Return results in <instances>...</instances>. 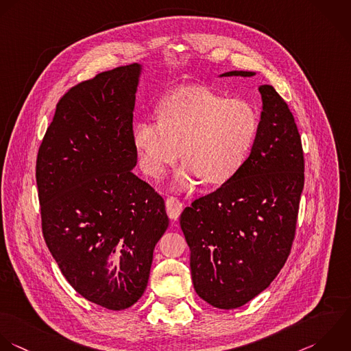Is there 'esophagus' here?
Masks as SVG:
<instances>
[{"label": "esophagus", "mask_w": 351, "mask_h": 351, "mask_svg": "<svg viewBox=\"0 0 351 351\" xmlns=\"http://www.w3.org/2000/svg\"><path fill=\"white\" fill-rule=\"evenodd\" d=\"M165 206H167V213L172 220H176L183 210V204L176 197H168L165 201Z\"/></svg>", "instance_id": "34e87169"}]
</instances>
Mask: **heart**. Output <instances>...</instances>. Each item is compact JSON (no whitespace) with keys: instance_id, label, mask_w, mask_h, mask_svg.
Wrapping results in <instances>:
<instances>
[{"instance_id":"b5f03b06","label":"heart","mask_w":351,"mask_h":351,"mask_svg":"<svg viewBox=\"0 0 351 351\" xmlns=\"http://www.w3.org/2000/svg\"><path fill=\"white\" fill-rule=\"evenodd\" d=\"M160 120L135 124L132 142L141 168L153 178L164 175L180 157L176 186L193 187L230 180L245 162L257 134L254 108L241 98H226L206 87L182 88L158 106Z\"/></svg>"}]
</instances>
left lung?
I'll return each mask as SVG.
<instances>
[{
	"instance_id": "8db88e82",
	"label": "left lung",
	"mask_w": 351,
	"mask_h": 351,
	"mask_svg": "<svg viewBox=\"0 0 351 351\" xmlns=\"http://www.w3.org/2000/svg\"><path fill=\"white\" fill-rule=\"evenodd\" d=\"M258 90L263 112L250 156L230 180L180 215L194 289L219 309H237L263 293L286 264L295 237L305 182L301 135L276 90Z\"/></svg>"
}]
</instances>
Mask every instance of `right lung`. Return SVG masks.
I'll return each mask as SVG.
<instances>
[{"mask_svg": "<svg viewBox=\"0 0 351 351\" xmlns=\"http://www.w3.org/2000/svg\"><path fill=\"white\" fill-rule=\"evenodd\" d=\"M139 73L130 64L71 87L36 157L45 242L68 283L109 311L142 297L169 223L162 197L131 171ZM108 259L119 267L110 271Z\"/></svg>", "mask_w": 351, "mask_h": 351, "instance_id": "obj_1", "label": "right lung"}]
</instances>
